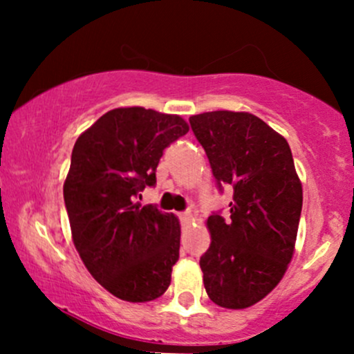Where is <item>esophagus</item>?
<instances>
[{"instance_id":"1","label":"esophagus","mask_w":354,"mask_h":354,"mask_svg":"<svg viewBox=\"0 0 354 354\" xmlns=\"http://www.w3.org/2000/svg\"><path fill=\"white\" fill-rule=\"evenodd\" d=\"M180 218L183 223H189L191 219H193V213H191V211H185V213L180 214Z\"/></svg>"}]
</instances>
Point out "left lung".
I'll return each mask as SVG.
<instances>
[{"instance_id": "left-lung-1", "label": "left lung", "mask_w": 354, "mask_h": 354, "mask_svg": "<svg viewBox=\"0 0 354 354\" xmlns=\"http://www.w3.org/2000/svg\"><path fill=\"white\" fill-rule=\"evenodd\" d=\"M219 189L233 186L230 218L206 221L211 245L201 256L209 299L228 310L261 301L295 253L303 188L284 138L251 113L209 111L189 118Z\"/></svg>"}]
</instances>
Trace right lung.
<instances>
[{"label":"right lung","mask_w":354,"mask_h":354,"mask_svg":"<svg viewBox=\"0 0 354 354\" xmlns=\"http://www.w3.org/2000/svg\"><path fill=\"white\" fill-rule=\"evenodd\" d=\"M189 126L178 115L116 108L76 140L63 186L73 243L104 290L129 303L160 298L180 258V221L136 198L156 185L165 148Z\"/></svg>","instance_id":"right-lung-1"}]
</instances>
